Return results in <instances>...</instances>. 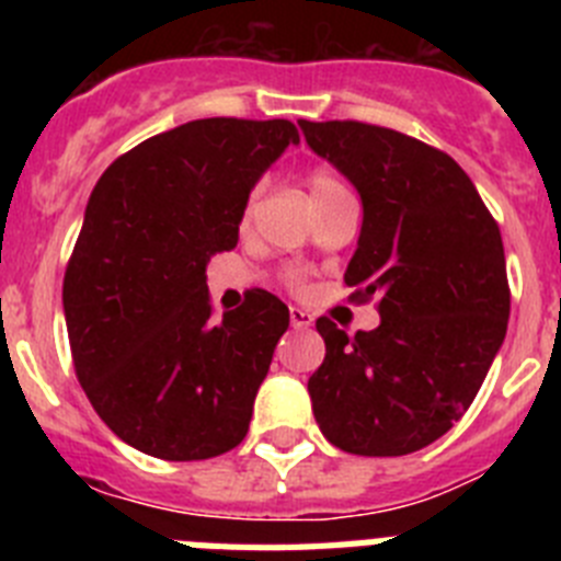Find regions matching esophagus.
Instances as JSON below:
<instances>
[{
    "label": "esophagus",
    "instance_id": "obj_1",
    "mask_svg": "<svg viewBox=\"0 0 561 561\" xmlns=\"http://www.w3.org/2000/svg\"><path fill=\"white\" fill-rule=\"evenodd\" d=\"M289 320H291V329H309V325L314 323V317H311L306 309H289Z\"/></svg>",
    "mask_w": 561,
    "mask_h": 561
}]
</instances>
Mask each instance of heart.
I'll list each match as a JSON object with an SVG mask.
<instances>
[{"mask_svg": "<svg viewBox=\"0 0 561 561\" xmlns=\"http://www.w3.org/2000/svg\"><path fill=\"white\" fill-rule=\"evenodd\" d=\"M309 193L317 207L323 205V202L334 199V196H340V193H348V187L342 185L340 176H334L331 171H314L309 173ZM247 216H250V210H247Z\"/></svg>", "mask_w": 561, "mask_h": 561, "instance_id": "1", "label": "heart"}]
</instances>
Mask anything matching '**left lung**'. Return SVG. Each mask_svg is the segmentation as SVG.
<instances>
[{"label":"left lung","instance_id":"obj_1","mask_svg":"<svg viewBox=\"0 0 561 561\" xmlns=\"http://www.w3.org/2000/svg\"><path fill=\"white\" fill-rule=\"evenodd\" d=\"M297 126L359 193L345 284L356 300L379 297L381 314L354 336L317 320L325 359L309 379L311 410L342 453H419L469 410L505 340L500 227L463 168L427 142L356 121Z\"/></svg>","mask_w":561,"mask_h":561}]
</instances>
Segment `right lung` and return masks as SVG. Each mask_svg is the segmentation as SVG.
<instances>
[{
  "instance_id": "add662e5",
  "label": "right lung",
  "mask_w": 561,
  "mask_h": 561,
  "mask_svg": "<svg viewBox=\"0 0 561 561\" xmlns=\"http://www.w3.org/2000/svg\"><path fill=\"white\" fill-rule=\"evenodd\" d=\"M289 121H191L103 171L64 275L83 393L128 447L162 460L230 453L250 430L289 309L255 289L210 320L207 261L238 244L255 182L289 146Z\"/></svg>"
}]
</instances>
